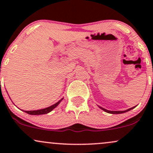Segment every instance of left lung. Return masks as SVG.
<instances>
[{
    "label": "left lung",
    "instance_id": "obj_1",
    "mask_svg": "<svg viewBox=\"0 0 153 153\" xmlns=\"http://www.w3.org/2000/svg\"><path fill=\"white\" fill-rule=\"evenodd\" d=\"M135 107V106H134ZM134 107H132V108H129V109L127 110H125V111H108V110H106L105 109V108H101V107H100V108H101V109H103L104 111L107 112V113H109V114H122V113H124V112H127V111H130L131 109H132V108H134Z\"/></svg>",
    "mask_w": 153,
    "mask_h": 153
}]
</instances>
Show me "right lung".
I'll use <instances>...</instances> for the list:
<instances>
[{
  "instance_id": "obj_1",
  "label": "right lung",
  "mask_w": 153,
  "mask_h": 153,
  "mask_svg": "<svg viewBox=\"0 0 153 153\" xmlns=\"http://www.w3.org/2000/svg\"><path fill=\"white\" fill-rule=\"evenodd\" d=\"M61 101H58L57 103H54V105H52V106H51L50 107H47V108H43V109H40V110H36V111H25L26 113L29 114H31V115H40V114H47L49 113V112H50L51 111L53 110L54 108H55L56 106H57V105L59 104V102H60Z\"/></svg>"
}]
</instances>
